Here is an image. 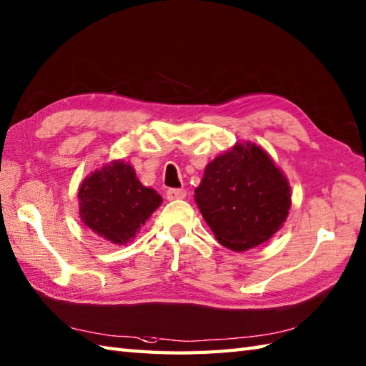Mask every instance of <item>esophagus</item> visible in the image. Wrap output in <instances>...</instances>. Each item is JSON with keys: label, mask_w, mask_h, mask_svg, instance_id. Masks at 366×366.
<instances>
[{"label": "esophagus", "mask_w": 366, "mask_h": 366, "mask_svg": "<svg viewBox=\"0 0 366 366\" xmlns=\"http://www.w3.org/2000/svg\"><path fill=\"white\" fill-rule=\"evenodd\" d=\"M167 201H177V199H184L186 197V191L184 189H169L167 194Z\"/></svg>", "instance_id": "obj_1"}]
</instances>
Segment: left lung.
I'll list each match as a JSON object with an SVG mask.
<instances>
[{"label": "left lung", "mask_w": 366, "mask_h": 366, "mask_svg": "<svg viewBox=\"0 0 366 366\" xmlns=\"http://www.w3.org/2000/svg\"><path fill=\"white\" fill-rule=\"evenodd\" d=\"M194 201L219 244L247 252L267 242L284 226L292 189L259 144L237 142L205 165Z\"/></svg>", "instance_id": "left-lung-1"}]
</instances>
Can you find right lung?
Here are the masks:
<instances>
[{
    "instance_id": "right-lung-1",
    "label": "right lung",
    "mask_w": 366,
    "mask_h": 366,
    "mask_svg": "<svg viewBox=\"0 0 366 366\" xmlns=\"http://www.w3.org/2000/svg\"><path fill=\"white\" fill-rule=\"evenodd\" d=\"M161 204L157 191L142 184L135 169L122 159L91 172L78 189L81 222L114 245L130 242Z\"/></svg>"
}]
</instances>
